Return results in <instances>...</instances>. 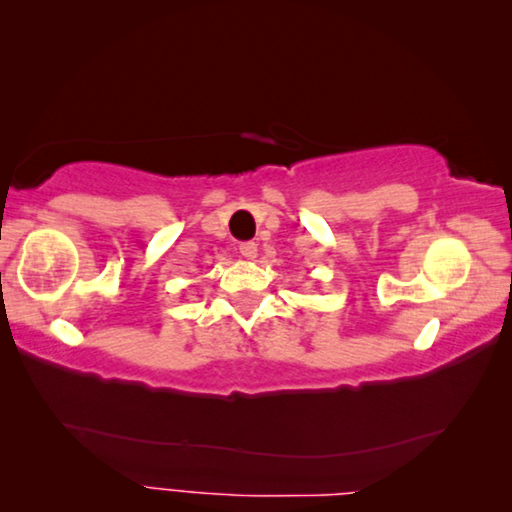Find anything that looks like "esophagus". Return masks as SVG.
Segmentation results:
<instances>
[{
    "label": "esophagus",
    "instance_id": "1",
    "mask_svg": "<svg viewBox=\"0 0 512 512\" xmlns=\"http://www.w3.org/2000/svg\"><path fill=\"white\" fill-rule=\"evenodd\" d=\"M239 255L244 259H255L257 257V244L255 241H244V244H239Z\"/></svg>",
    "mask_w": 512,
    "mask_h": 512
}]
</instances>
